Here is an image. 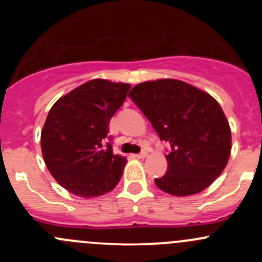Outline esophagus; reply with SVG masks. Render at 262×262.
Returning a JSON list of instances; mask_svg holds the SVG:
<instances>
[{
  "label": "esophagus",
  "mask_w": 262,
  "mask_h": 262,
  "mask_svg": "<svg viewBox=\"0 0 262 262\" xmlns=\"http://www.w3.org/2000/svg\"><path fill=\"white\" fill-rule=\"evenodd\" d=\"M147 156H148L147 150H142L141 153H138V155H136V157L139 158V160H142V158H146Z\"/></svg>",
  "instance_id": "34e87169"
}]
</instances>
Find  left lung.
<instances>
[{
    "mask_svg": "<svg viewBox=\"0 0 262 262\" xmlns=\"http://www.w3.org/2000/svg\"><path fill=\"white\" fill-rule=\"evenodd\" d=\"M129 97L161 141L170 143L167 172L155 180L162 191L175 196L198 194L223 172L231 155V128L214 97L173 78L142 82Z\"/></svg>",
    "mask_w": 262,
    "mask_h": 262,
    "instance_id": "8db88e82",
    "label": "left lung"
}]
</instances>
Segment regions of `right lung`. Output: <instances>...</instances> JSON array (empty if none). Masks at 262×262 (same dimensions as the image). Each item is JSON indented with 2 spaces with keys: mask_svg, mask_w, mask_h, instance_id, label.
Wrapping results in <instances>:
<instances>
[{
  "mask_svg": "<svg viewBox=\"0 0 262 262\" xmlns=\"http://www.w3.org/2000/svg\"><path fill=\"white\" fill-rule=\"evenodd\" d=\"M130 84L87 81L52 106L40 137L44 162L55 181L82 198L100 196L118 185L126 158L105 142L110 119Z\"/></svg>",
  "mask_w": 262,
  "mask_h": 262,
  "instance_id": "add662e5",
  "label": "right lung"
}]
</instances>
